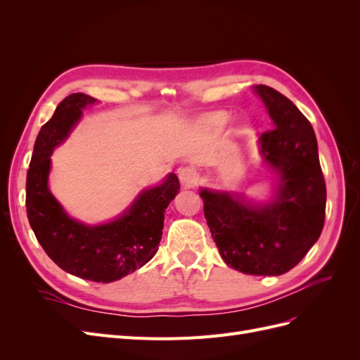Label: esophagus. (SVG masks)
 Here are the masks:
<instances>
[{
    "label": "esophagus",
    "mask_w": 360,
    "mask_h": 360,
    "mask_svg": "<svg viewBox=\"0 0 360 360\" xmlns=\"http://www.w3.org/2000/svg\"><path fill=\"white\" fill-rule=\"evenodd\" d=\"M179 179L183 186H192V184H195V181H197V172L191 168H180Z\"/></svg>",
    "instance_id": "1"
}]
</instances>
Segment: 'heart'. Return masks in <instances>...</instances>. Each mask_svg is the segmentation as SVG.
Returning a JSON list of instances; mask_svg holds the SVG:
<instances>
[{"label":"heart","instance_id":"b5f03b06","mask_svg":"<svg viewBox=\"0 0 360 360\" xmlns=\"http://www.w3.org/2000/svg\"><path fill=\"white\" fill-rule=\"evenodd\" d=\"M228 122H230V115H228V112H225V111L210 112L200 120L202 127L212 129V130H219V129L225 127L228 124Z\"/></svg>","mask_w":360,"mask_h":360}]
</instances>
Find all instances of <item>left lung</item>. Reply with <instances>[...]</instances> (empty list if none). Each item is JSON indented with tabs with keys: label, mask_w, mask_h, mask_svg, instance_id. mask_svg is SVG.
<instances>
[{
	"label": "left lung",
	"mask_w": 360,
	"mask_h": 360,
	"mask_svg": "<svg viewBox=\"0 0 360 360\" xmlns=\"http://www.w3.org/2000/svg\"><path fill=\"white\" fill-rule=\"evenodd\" d=\"M274 129L259 136V153L275 176L270 200L243 192L200 189L204 216L222 259L242 274H287L319 240L324 225L326 183L308 118L267 85H254Z\"/></svg>",
	"instance_id": "left-lung-1"
}]
</instances>
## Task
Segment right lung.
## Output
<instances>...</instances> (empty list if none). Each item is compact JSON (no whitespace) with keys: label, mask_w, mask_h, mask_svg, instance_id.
I'll use <instances>...</instances> for the list:
<instances>
[{"label":"right lung","mask_w":360,"mask_h":360,"mask_svg":"<svg viewBox=\"0 0 360 360\" xmlns=\"http://www.w3.org/2000/svg\"><path fill=\"white\" fill-rule=\"evenodd\" d=\"M84 93L68 96L41 126L27 172V214L39 243L64 271L94 282H114L143 267L155 257L163 217L180 183L168 174L158 186L138 193L115 219L89 225L69 216L49 186L51 155L70 135L86 106L96 103Z\"/></svg>","instance_id":"add662e5"}]
</instances>
